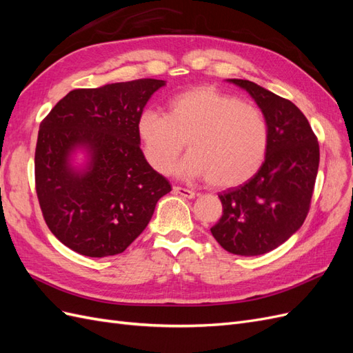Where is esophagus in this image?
Here are the masks:
<instances>
[{
  "label": "esophagus",
  "mask_w": 353,
  "mask_h": 353,
  "mask_svg": "<svg viewBox=\"0 0 353 353\" xmlns=\"http://www.w3.org/2000/svg\"><path fill=\"white\" fill-rule=\"evenodd\" d=\"M174 193H175V194H179V196H183V197H185V199H194V197H196L194 191L183 188V187H174Z\"/></svg>",
  "instance_id": "1"
}]
</instances>
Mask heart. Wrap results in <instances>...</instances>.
I'll use <instances>...</instances> for the list:
<instances>
[{"label":"heart","mask_w":353,"mask_h":353,"mask_svg":"<svg viewBox=\"0 0 353 353\" xmlns=\"http://www.w3.org/2000/svg\"><path fill=\"white\" fill-rule=\"evenodd\" d=\"M137 132L156 172H170L187 141L190 152L175 172L190 179H210L216 187H234L252 178L268 147L263 114L236 95L208 85L176 94L168 114L144 110Z\"/></svg>","instance_id":"b5f03b06"}]
</instances>
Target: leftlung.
Masks as SVG:
<instances>
[{
    "label": "left lung",
    "instance_id": "1",
    "mask_svg": "<svg viewBox=\"0 0 353 353\" xmlns=\"http://www.w3.org/2000/svg\"><path fill=\"white\" fill-rule=\"evenodd\" d=\"M248 91L268 126V147L258 174L219 194L222 216L212 236L232 254L259 256L302 227L319 165V145L305 114L261 85L227 79Z\"/></svg>",
    "mask_w": 353,
    "mask_h": 353
}]
</instances>
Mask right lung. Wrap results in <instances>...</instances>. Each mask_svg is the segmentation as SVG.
<instances>
[{
  "label": "right lung",
  "instance_id": "add662e5",
  "mask_svg": "<svg viewBox=\"0 0 353 353\" xmlns=\"http://www.w3.org/2000/svg\"><path fill=\"white\" fill-rule=\"evenodd\" d=\"M160 79L73 90L39 125L35 184L59 241L90 258L122 253L150 222L170 184L148 165L138 117ZM83 154V162L77 163Z\"/></svg>",
  "mask_w": 353,
  "mask_h": 353
}]
</instances>
